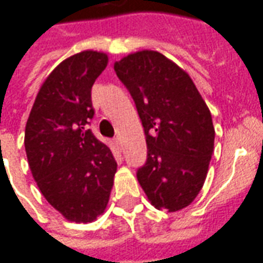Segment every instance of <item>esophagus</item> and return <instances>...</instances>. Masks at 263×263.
Masks as SVG:
<instances>
[{"instance_id":"34e87169","label":"esophagus","mask_w":263,"mask_h":263,"mask_svg":"<svg viewBox=\"0 0 263 263\" xmlns=\"http://www.w3.org/2000/svg\"><path fill=\"white\" fill-rule=\"evenodd\" d=\"M112 141H114V143H115V146H117V149H121V142H120V138L117 137V138H114V139H112Z\"/></svg>"}]
</instances>
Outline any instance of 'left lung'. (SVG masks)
<instances>
[{
    "label": "left lung",
    "mask_w": 263,
    "mask_h": 263,
    "mask_svg": "<svg viewBox=\"0 0 263 263\" xmlns=\"http://www.w3.org/2000/svg\"><path fill=\"white\" fill-rule=\"evenodd\" d=\"M128 88L146 138V162L137 177L158 210L177 211L203 187L214 151V126L190 76L155 50L114 65Z\"/></svg>",
    "instance_id": "obj_1"
}]
</instances>
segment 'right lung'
<instances>
[{"mask_svg":"<svg viewBox=\"0 0 263 263\" xmlns=\"http://www.w3.org/2000/svg\"><path fill=\"white\" fill-rule=\"evenodd\" d=\"M107 54L86 50L63 60L37 92L25 128L32 176L69 221L91 222L108 203L117 172L112 152L88 129L91 87Z\"/></svg>","mask_w":263,"mask_h":263,"instance_id":"1","label":"right lung"}]
</instances>
